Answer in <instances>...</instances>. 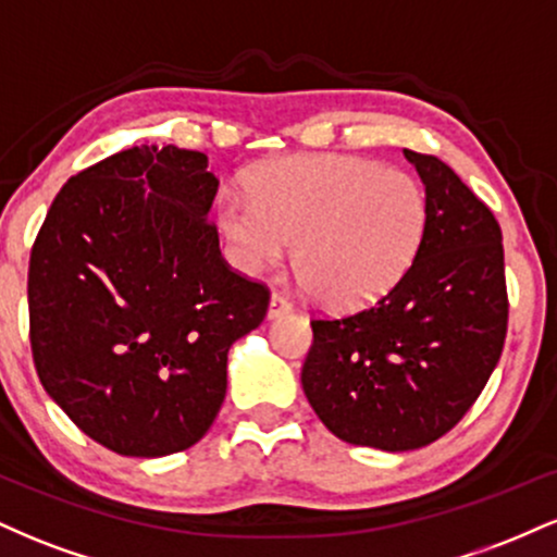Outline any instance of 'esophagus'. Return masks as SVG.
I'll use <instances>...</instances> for the list:
<instances>
[{"mask_svg": "<svg viewBox=\"0 0 557 557\" xmlns=\"http://www.w3.org/2000/svg\"><path fill=\"white\" fill-rule=\"evenodd\" d=\"M290 311H293V304H290V300H287V296H283V293H272L270 311H267V317L277 319V317L290 314Z\"/></svg>", "mask_w": 557, "mask_h": 557, "instance_id": "esophagus-1", "label": "esophagus"}]
</instances>
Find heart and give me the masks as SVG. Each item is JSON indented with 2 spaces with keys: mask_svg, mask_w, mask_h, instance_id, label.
Wrapping results in <instances>:
<instances>
[{
  "mask_svg": "<svg viewBox=\"0 0 557 557\" xmlns=\"http://www.w3.org/2000/svg\"><path fill=\"white\" fill-rule=\"evenodd\" d=\"M233 261L257 274L296 243V270L332 309L374 304L411 270L426 230V196L403 170L345 154L285 157L248 175V196L220 198Z\"/></svg>",
  "mask_w": 557,
  "mask_h": 557,
  "instance_id": "1",
  "label": "heart"
}]
</instances>
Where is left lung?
<instances>
[{
    "label": "left lung",
    "mask_w": 557,
    "mask_h": 557,
    "mask_svg": "<svg viewBox=\"0 0 557 557\" xmlns=\"http://www.w3.org/2000/svg\"><path fill=\"white\" fill-rule=\"evenodd\" d=\"M426 190L411 270L376 304L311 319L300 385L350 445L417 450L450 432L500 361L508 332L503 233L443 159L403 151Z\"/></svg>",
    "instance_id": "1"
}]
</instances>
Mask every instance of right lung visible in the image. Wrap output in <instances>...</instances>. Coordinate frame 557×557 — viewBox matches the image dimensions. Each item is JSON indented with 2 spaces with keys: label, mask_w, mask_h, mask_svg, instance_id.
Here are the masks:
<instances>
[{
  "label": "right lung",
  "mask_w": 557,
  "mask_h": 557,
  "mask_svg": "<svg viewBox=\"0 0 557 557\" xmlns=\"http://www.w3.org/2000/svg\"><path fill=\"white\" fill-rule=\"evenodd\" d=\"M201 151L133 146L62 185L30 248L38 380L120 456L196 445L227 393V350L270 290L233 272L207 220L220 181Z\"/></svg>",
  "instance_id": "obj_1"
}]
</instances>
